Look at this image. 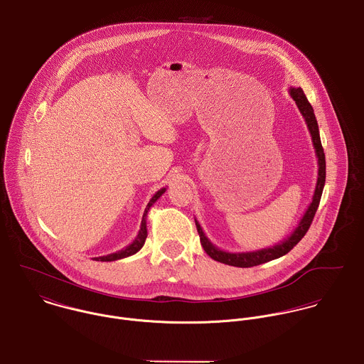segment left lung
Wrapping results in <instances>:
<instances>
[{
  "mask_svg": "<svg viewBox=\"0 0 364 364\" xmlns=\"http://www.w3.org/2000/svg\"><path fill=\"white\" fill-rule=\"evenodd\" d=\"M289 95L291 97L295 100L302 117L305 119V122L308 125V129L311 132L312 136V142H314V148L318 156V181H316V186H315V192L312 196V202L308 206V209L305 210L302 219L299 220L298 226L295 228V230L287 237L284 239V242H278L272 247H267V248H261V250H255V251H245V252H229L225 250H220L219 247H216L213 242H210L206 235L203 233L199 222L195 219L196 223V229L200 237V242L203 250L206 251V254L223 264L228 265H233V267H242V268H248V267H254V265H259L264 264L267 261L279 258L282 255H285L287 252H289L298 242H301V239L306 235L308 229L311 228V223L314 220V216L318 210L319 202H321V196L323 192V186H325V178H326V161H325V152L322 148V142H321V136H319V127L316 117L314 114V109L309 105L306 96L304 95V90L301 87H291L289 89Z\"/></svg>",
  "mask_w": 364,
  "mask_h": 364,
  "instance_id": "1",
  "label": "left lung"
}]
</instances>
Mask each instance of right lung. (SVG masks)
I'll use <instances>...</instances> for the list:
<instances>
[{"label": "right lung", "mask_w": 364, "mask_h": 364, "mask_svg": "<svg viewBox=\"0 0 364 364\" xmlns=\"http://www.w3.org/2000/svg\"><path fill=\"white\" fill-rule=\"evenodd\" d=\"M165 191H166V188H162V189H159V191L151 198L149 203H148L146 208H145V212H144V216H142V220H141V228H139L138 236L135 237L134 242H131V244H128L125 248H122L120 251H116V252H113V254H107V255H103V257H95V259H96V261H116V259H122V258L129 257V255L138 252V251L142 248V245H144V242H145V239H146V236H148V233H146V215H148L151 206L165 193Z\"/></svg>", "instance_id": "right-lung-1"}]
</instances>
